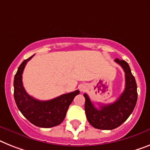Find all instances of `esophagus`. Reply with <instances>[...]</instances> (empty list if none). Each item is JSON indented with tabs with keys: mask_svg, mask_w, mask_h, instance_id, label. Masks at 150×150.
<instances>
[{
	"mask_svg": "<svg viewBox=\"0 0 150 150\" xmlns=\"http://www.w3.org/2000/svg\"><path fill=\"white\" fill-rule=\"evenodd\" d=\"M80 90H81V91H84V90H85V86H83V85H81V86H80Z\"/></svg>",
	"mask_w": 150,
	"mask_h": 150,
	"instance_id": "34e87169",
	"label": "esophagus"
}]
</instances>
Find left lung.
<instances>
[{"label": "left lung", "instance_id": "obj_1", "mask_svg": "<svg viewBox=\"0 0 150 150\" xmlns=\"http://www.w3.org/2000/svg\"><path fill=\"white\" fill-rule=\"evenodd\" d=\"M115 62L123 69L126 80L124 91L118 100L110 104L102 105L100 109H97L90 101L88 95L83 94L87 120L91 126L100 129L110 130L120 127L130 116L137 104V86L130 67L125 60L116 59Z\"/></svg>", "mask_w": 150, "mask_h": 150}]
</instances>
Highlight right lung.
<instances>
[{"mask_svg":"<svg viewBox=\"0 0 150 150\" xmlns=\"http://www.w3.org/2000/svg\"><path fill=\"white\" fill-rule=\"evenodd\" d=\"M33 57L22 62L14 76L13 96L16 104L24 117L33 125L43 128L56 127L63 122L69 106L80 91L77 90L46 101L36 100L30 96L23 88L22 74L27 63Z\"/></svg>","mask_w":150,"mask_h":150,"instance_id":"add662e5","label":"right lung"}]
</instances>
